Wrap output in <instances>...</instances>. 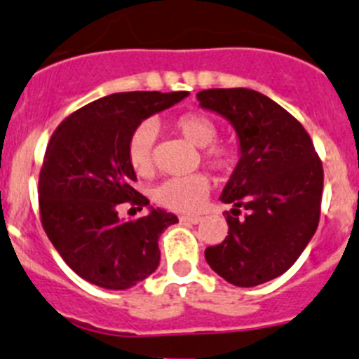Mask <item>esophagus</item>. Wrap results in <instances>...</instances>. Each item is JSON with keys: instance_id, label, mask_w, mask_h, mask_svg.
<instances>
[{"instance_id": "34e87169", "label": "esophagus", "mask_w": 359, "mask_h": 359, "mask_svg": "<svg viewBox=\"0 0 359 359\" xmlns=\"http://www.w3.org/2000/svg\"><path fill=\"white\" fill-rule=\"evenodd\" d=\"M180 221L189 222V224H198V222H201V217L200 215H182V217H180Z\"/></svg>"}]
</instances>
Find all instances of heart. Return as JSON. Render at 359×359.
<instances>
[{
  "mask_svg": "<svg viewBox=\"0 0 359 359\" xmlns=\"http://www.w3.org/2000/svg\"><path fill=\"white\" fill-rule=\"evenodd\" d=\"M173 128L191 144L201 147V158L212 172L226 173L238 161V151L231 144L215 142L217 124L201 114H182L173 121ZM156 126L151 121L138 124L128 140V159L138 175H147L152 170V151L156 144ZM208 182L203 173L166 179L152 191L156 203L175 212L196 210L208 194Z\"/></svg>",
  "mask_w": 359,
  "mask_h": 359,
  "instance_id": "b5f03b06",
  "label": "heart"
}]
</instances>
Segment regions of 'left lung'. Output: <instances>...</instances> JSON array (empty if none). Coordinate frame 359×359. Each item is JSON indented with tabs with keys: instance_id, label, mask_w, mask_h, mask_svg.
Listing matches in <instances>:
<instances>
[{
	"instance_id": "left-lung-1",
	"label": "left lung",
	"mask_w": 359,
	"mask_h": 359,
	"mask_svg": "<svg viewBox=\"0 0 359 359\" xmlns=\"http://www.w3.org/2000/svg\"><path fill=\"white\" fill-rule=\"evenodd\" d=\"M203 109L235 126L240 159L222 191L228 236L205 249L215 273L240 287L283 276L314 236L321 215L323 163L312 138L287 110L261 93L207 89L198 93ZM248 210L238 219L239 208Z\"/></svg>"
}]
</instances>
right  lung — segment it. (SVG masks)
<instances>
[{
    "label": "right lung",
    "instance_id": "right-lung-1",
    "mask_svg": "<svg viewBox=\"0 0 359 359\" xmlns=\"http://www.w3.org/2000/svg\"><path fill=\"white\" fill-rule=\"evenodd\" d=\"M187 91L105 96L69 114L54 130L38 177L40 221L76 276L105 290H128L159 264L158 238L177 215L161 208L121 221L117 207L149 205L131 182L130 135L144 119L175 105Z\"/></svg>",
    "mask_w": 359,
    "mask_h": 359
}]
</instances>
